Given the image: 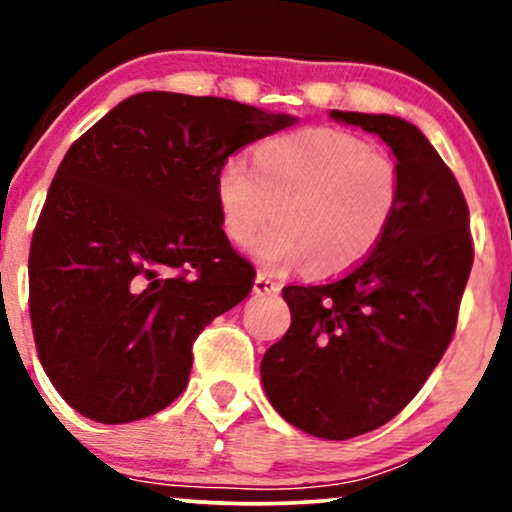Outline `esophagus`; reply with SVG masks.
<instances>
[{
	"mask_svg": "<svg viewBox=\"0 0 512 512\" xmlns=\"http://www.w3.org/2000/svg\"><path fill=\"white\" fill-rule=\"evenodd\" d=\"M252 289H255V293H260V296H264V293H276V291H279L281 284H279V281H274L269 274L260 272V274H257L255 286H252Z\"/></svg>",
	"mask_w": 512,
	"mask_h": 512,
	"instance_id": "1",
	"label": "esophagus"
}]
</instances>
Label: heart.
Segmentation results:
<instances>
[{
    "instance_id": "heart-1",
    "label": "heart",
    "mask_w": 512,
    "mask_h": 512,
    "mask_svg": "<svg viewBox=\"0 0 512 512\" xmlns=\"http://www.w3.org/2000/svg\"><path fill=\"white\" fill-rule=\"evenodd\" d=\"M216 204L226 236L255 243L269 267L303 260L327 276L354 267L378 248L402 199L397 161L366 139L332 127H310L262 142L252 168L228 158L216 173Z\"/></svg>"
}]
</instances>
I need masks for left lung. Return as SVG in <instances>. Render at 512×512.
<instances>
[{
  "instance_id": "left-lung-1",
  "label": "left lung",
  "mask_w": 512,
  "mask_h": 512,
  "mask_svg": "<svg viewBox=\"0 0 512 512\" xmlns=\"http://www.w3.org/2000/svg\"><path fill=\"white\" fill-rule=\"evenodd\" d=\"M378 134L402 173L385 238L330 284L284 286L291 327L262 358L274 409L310 436L356 438L402 411L452 342L474 262L452 170L411 122L332 110Z\"/></svg>"
}]
</instances>
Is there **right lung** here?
Listing matches in <instances>:
<instances>
[{
	"instance_id": "obj_1",
	"label": "right lung",
	"mask_w": 512,
	"mask_h": 512,
	"mask_svg": "<svg viewBox=\"0 0 512 512\" xmlns=\"http://www.w3.org/2000/svg\"><path fill=\"white\" fill-rule=\"evenodd\" d=\"M296 117L214 96H129L69 146L35 223L28 308L69 407L129 424L185 390L199 332L255 267L221 228L216 173Z\"/></svg>"
}]
</instances>
